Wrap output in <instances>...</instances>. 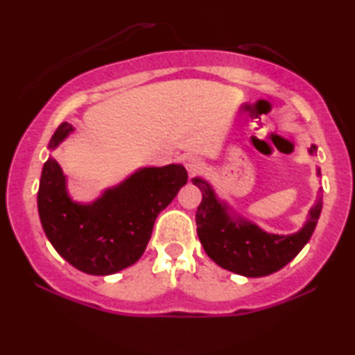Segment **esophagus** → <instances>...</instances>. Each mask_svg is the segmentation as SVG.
Instances as JSON below:
<instances>
[{"label":"esophagus","mask_w":355,"mask_h":355,"mask_svg":"<svg viewBox=\"0 0 355 355\" xmlns=\"http://www.w3.org/2000/svg\"><path fill=\"white\" fill-rule=\"evenodd\" d=\"M184 166H186L189 174H196L203 166V162L197 155H187V157H184Z\"/></svg>","instance_id":"1"}]
</instances>
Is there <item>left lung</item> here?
<instances>
[{"label":"left lung","instance_id":"obj_1","mask_svg":"<svg viewBox=\"0 0 355 355\" xmlns=\"http://www.w3.org/2000/svg\"><path fill=\"white\" fill-rule=\"evenodd\" d=\"M309 153H317V145H312ZM317 176H320V169H317ZM192 182L202 191L196 221L203 250L221 268L247 278L271 275L288 265L312 237L323 207L322 196H318L302 230L288 236L271 234L231 213L227 203L216 197L205 179L193 178Z\"/></svg>","mask_w":355,"mask_h":355}]
</instances>
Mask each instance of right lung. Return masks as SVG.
Returning <instances> with one entry per match:
<instances>
[{
    "instance_id": "right-lung-1",
    "label": "right lung",
    "mask_w": 355,
    "mask_h": 355,
    "mask_svg": "<svg viewBox=\"0 0 355 355\" xmlns=\"http://www.w3.org/2000/svg\"><path fill=\"white\" fill-rule=\"evenodd\" d=\"M74 128L62 123L48 144L55 150ZM187 182L182 164L140 168L92 203L69 197L55 158L43 164L38 215L43 231L62 259L87 275L106 276L135 263L147 247L155 220Z\"/></svg>"
}]
</instances>
